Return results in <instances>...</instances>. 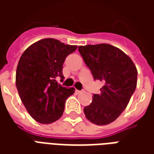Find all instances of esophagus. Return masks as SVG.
<instances>
[{"label": "esophagus", "mask_w": 154, "mask_h": 154, "mask_svg": "<svg viewBox=\"0 0 154 154\" xmlns=\"http://www.w3.org/2000/svg\"><path fill=\"white\" fill-rule=\"evenodd\" d=\"M76 92H77V94H80V93H82V91H79V90H76Z\"/></svg>", "instance_id": "obj_1"}]
</instances>
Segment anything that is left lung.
Segmentation results:
<instances>
[{
    "instance_id": "left-lung-1",
    "label": "left lung",
    "mask_w": 154,
    "mask_h": 154,
    "mask_svg": "<svg viewBox=\"0 0 154 154\" xmlns=\"http://www.w3.org/2000/svg\"><path fill=\"white\" fill-rule=\"evenodd\" d=\"M78 51L94 80L104 83L100 94H93L84 114L97 125H108L125 110L137 86L138 72L129 56L108 44L79 46Z\"/></svg>"
}]
</instances>
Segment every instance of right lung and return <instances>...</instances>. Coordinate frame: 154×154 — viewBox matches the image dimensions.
<instances>
[{
    "instance_id": "right-lung-1",
    "label": "right lung",
    "mask_w": 154,
    "mask_h": 154,
    "mask_svg": "<svg viewBox=\"0 0 154 154\" xmlns=\"http://www.w3.org/2000/svg\"><path fill=\"white\" fill-rule=\"evenodd\" d=\"M77 48L55 38H44L21 55L15 83L24 106L36 121L50 124L63 113L65 101L74 93V88L63 87L59 82L64 80L65 58Z\"/></svg>"
}]
</instances>
